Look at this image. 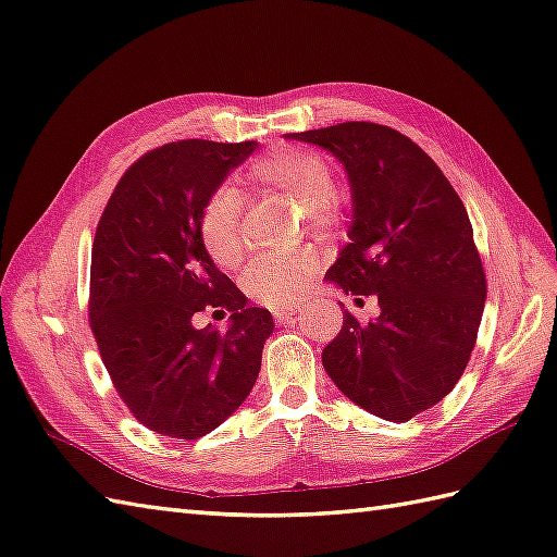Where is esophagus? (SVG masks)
Returning <instances> with one entry per match:
<instances>
[{"label":"esophagus","instance_id":"34e87169","mask_svg":"<svg viewBox=\"0 0 557 557\" xmlns=\"http://www.w3.org/2000/svg\"><path fill=\"white\" fill-rule=\"evenodd\" d=\"M300 314H302L300 307H283V309H276V311H274V319H276L278 323H290V321H295V319H300Z\"/></svg>","mask_w":557,"mask_h":557}]
</instances>
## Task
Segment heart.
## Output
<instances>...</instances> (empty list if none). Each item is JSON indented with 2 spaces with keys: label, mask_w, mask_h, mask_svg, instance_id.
I'll use <instances>...</instances> for the list:
<instances>
[{
  "label": "heart",
  "mask_w": 557,
  "mask_h": 557,
  "mask_svg": "<svg viewBox=\"0 0 557 557\" xmlns=\"http://www.w3.org/2000/svg\"><path fill=\"white\" fill-rule=\"evenodd\" d=\"M240 186L257 194L283 191L319 212L331 200L333 174L329 162L319 153L297 146H281L252 158L240 176ZM240 198L234 191L214 194L202 210L200 240L214 264L236 267L240 262ZM317 271L319 260L309 252H297L283 260H260L246 271L243 288L255 302L283 307L305 293Z\"/></svg>",
  "instance_id": "obj_1"
}]
</instances>
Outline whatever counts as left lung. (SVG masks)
Returning <instances> with one entry per match:
<instances>
[{
  "instance_id": "obj_1",
  "label": "left lung",
  "mask_w": 557,
  "mask_h": 557,
  "mask_svg": "<svg viewBox=\"0 0 557 557\" xmlns=\"http://www.w3.org/2000/svg\"><path fill=\"white\" fill-rule=\"evenodd\" d=\"M343 162L355 222L325 278L375 295L381 317L345 311L323 369L361 409L404 423L442 401L478 341L486 276L463 200L423 148L375 122L295 132Z\"/></svg>"
}]
</instances>
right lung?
I'll return each instance as SVG.
<instances>
[{"label": "right lung", "instance_id": "add662e5", "mask_svg": "<svg viewBox=\"0 0 557 557\" xmlns=\"http://www.w3.org/2000/svg\"><path fill=\"white\" fill-rule=\"evenodd\" d=\"M255 141L182 139L120 176L91 246L89 325L120 399L148 430L198 440L246 401L274 319L248 307L200 240V216ZM233 314L226 334L195 323Z\"/></svg>", "mask_w": 557, "mask_h": 557}]
</instances>
